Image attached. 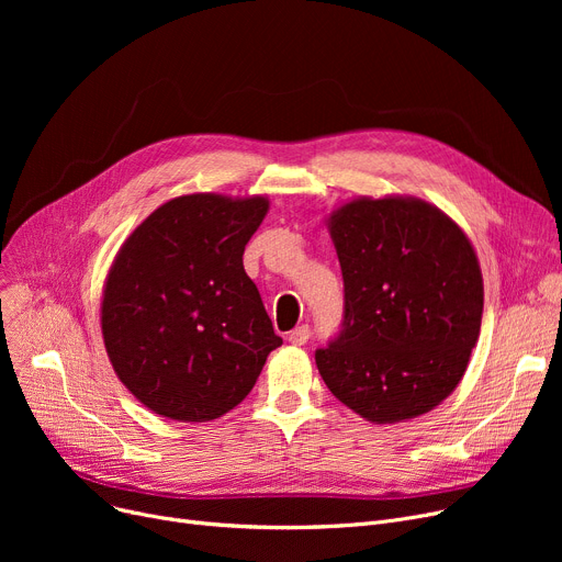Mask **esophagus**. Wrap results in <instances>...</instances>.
<instances>
[{
    "mask_svg": "<svg viewBox=\"0 0 562 562\" xmlns=\"http://www.w3.org/2000/svg\"><path fill=\"white\" fill-rule=\"evenodd\" d=\"M310 328L307 326H299V328H293L291 330V335H289V344H293V346H305L307 344V339H310Z\"/></svg>",
    "mask_w": 562,
    "mask_h": 562,
    "instance_id": "obj_1",
    "label": "esophagus"
}]
</instances>
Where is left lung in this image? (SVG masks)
Listing matches in <instances>:
<instances>
[{
    "label": "left lung",
    "instance_id": "left-lung-1",
    "mask_svg": "<svg viewBox=\"0 0 562 562\" xmlns=\"http://www.w3.org/2000/svg\"><path fill=\"white\" fill-rule=\"evenodd\" d=\"M344 323L316 367L373 424L426 415L462 380L483 318V273L460 225L412 195L356 198L328 216Z\"/></svg>",
    "mask_w": 562,
    "mask_h": 562
}]
</instances>
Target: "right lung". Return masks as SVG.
<instances>
[{"mask_svg": "<svg viewBox=\"0 0 562 562\" xmlns=\"http://www.w3.org/2000/svg\"><path fill=\"white\" fill-rule=\"evenodd\" d=\"M269 198L189 193L147 216L117 250L102 337L123 385L155 415L212 422L239 405L282 339L244 271Z\"/></svg>", "mask_w": 562, "mask_h": 562, "instance_id": "right-lung-1", "label": "right lung"}]
</instances>
